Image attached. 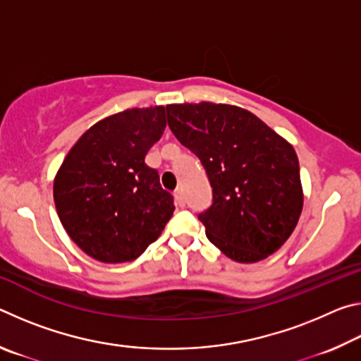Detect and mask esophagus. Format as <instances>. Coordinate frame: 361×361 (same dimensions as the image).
<instances>
[{
	"label": "esophagus",
	"instance_id": "1",
	"mask_svg": "<svg viewBox=\"0 0 361 361\" xmlns=\"http://www.w3.org/2000/svg\"><path fill=\"white\" fill-rule=\"evenodd\" d=\"M173 195H175V202H176V205L185 207V195H183L181 189H176V191L173 192Z\"/></svg>",
	"mask_w": 361,
	"mask_h": 361
}]
</instances>
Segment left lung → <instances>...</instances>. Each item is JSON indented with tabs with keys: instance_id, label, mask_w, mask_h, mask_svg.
I'll list each match as a JSON object with an SVG mask.
<instances>
[{
	"instance_id": "8db88e82",
	"label": "left lung",
	"mask_w": 361,
	"mask_h": 361,
	"mask_svg": "<svg viewBox=\"0 0 361 361\" xmlns=\"http://www.w3.org/2000/svg\"><path fill=\"white\" fill-rule=\"evenodd\" d=\"M166 109L170 130L209 176L212 205L199 213L209 240L239 262L277 252L302 210L293 146L247 109L209 102Z\"/></svg>"
}]
</instances>
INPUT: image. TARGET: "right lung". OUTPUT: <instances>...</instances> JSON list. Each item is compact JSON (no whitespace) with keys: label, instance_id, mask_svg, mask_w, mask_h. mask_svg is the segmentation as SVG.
Wrapping results in <instances>:
<instances>
[{"label":"right lung","instance_id":"add662e5","mask_svg":"<svg viewBox=\"0 0 361 361\" xmlns=\"http://www.w3.org/2000/svg\"><path fill=\"white\" fill-rule=\"evenodd\" d=\"M166 108H133L97 122L66 154L54 202L71 240L102 262L138 258L173 215V195L145 164Z\"/></svg>","mask_w":361,"mask_h":361}]
</instances>
